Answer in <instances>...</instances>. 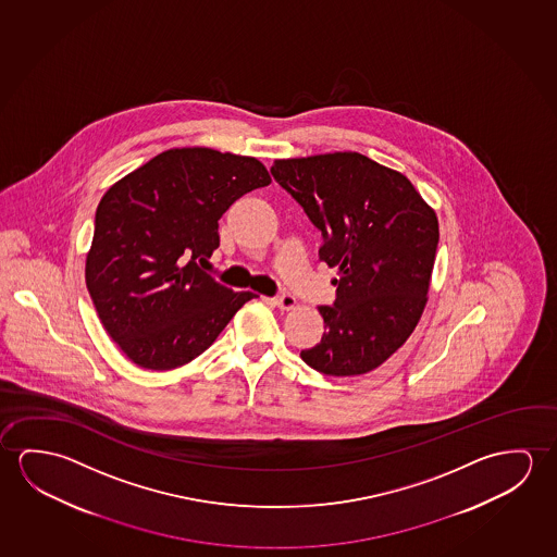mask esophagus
Segmentation results:
<instances>
[{"instance_id":"esophagus-1","label":"esophagus","mask_w":557,"mask_h":557,"mask_svg":"<svg viewBox=\"0 0 557 557\" xmlns=\"http://www.w3.org/2000/svg\"><path fill=\"white\" fill-rule=\"evenodd\" d=\"M274 306H278L281 309H292L296 306V298H294L292 294L283 292V294H278V296L274 298Z\"/></svg>"}]
</instances>
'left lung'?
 <instances>
[{"label":"left lung","instance_id":"obj_1","mask_svg":"<svg viewBox=\"0 0 557 557\" xmlns=\"http://www.w3.org/2000/svg\"><path fill=\"white\" fill-rule=\"evenodd\" d=\"M271 174L321 232L319 259L338 267L335 301L319 308L325 331L301 360L333 377L375 370L424 311L435 212L408 177L360 152L274 160Z\"/></svg>","mask_w":557,"mask_h":557}]
</instances>
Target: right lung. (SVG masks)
I'll list each match as a JSON object with an SVG mask.
<instances>
[{"instance_id": "add662e5", "label": "right lung", "mask_w": 557, "mask_h": 557, "mask_svg": "<svg viewBox=\"0 0 557 557\" xmlns=\"http://www.w3.org/2000/svg\"><path fill=\"white\" fill-rule=\"evenodd\" d=\"M269 184L257 159L194 147L160 152L100 199L87 288L132 362L157 371L191 362L256 296L205 265L230 205Z\"/></svg>"}]
</instances>
